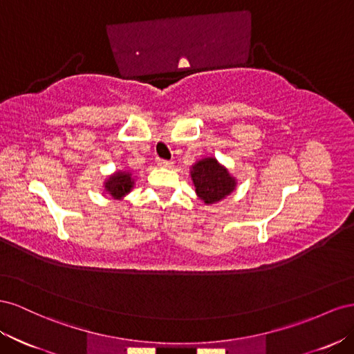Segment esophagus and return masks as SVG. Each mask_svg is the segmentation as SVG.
Wrapping results in <instances>:
<instances>
[{
    "mask_svg": "<svg viewBox=\"0 0 354 354\" xmlns=\"http://www.w3.org/2000/svg\"><path fill=\"white\" fill-rule=\"evenodd\" d=\"M157 165L160 166V167H166V169H169V167H171V161L170 160H163V158H158L157 160Z\"/></svg>",
    "mask_w": 354,
    "mask_h": 354,
    "instance_id": "1",
    "label": "esophagus"
}]
</instances>
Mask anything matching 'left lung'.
Listing matches in <instances>:
<instances>
[{"instance_id": "1", "label": "left lung", "mask_w": 354, "mask_h": 354, "mask_svg": "<svg viewBox=\"0 0 354 354\" xmlns=\"http://www.w3.org/2000/svg\"><path fill=\"white\" fill-rule=\"evenodd\" d=\"M191 179L196 187V193L206 205H214L233 193L236 179L228 170L218 163L215 157L198 160L191 167Z\"/></svg>"}]
</instances>
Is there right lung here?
I'll list each match as a JSON object with an SVG mask.
<instances>
[{"label": "right lung", "instance_id": "right-lung-1", "mask_svg": "<svg viewBox=\"0 0 354 354\" xmlns=\"http://www.w3.org/2000/svg\"><path fill=\"white\" fill-rule=\"evenodd\" d=\"M133 184H135V179L132 174L126 170H120L105 180L104 187L111 197L120 200L123 198L127 193H130V189L133 188Z\"/></svg>", "mask_w": 354, "mask_h": 354}]
</instances>
